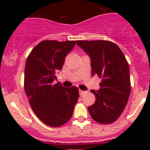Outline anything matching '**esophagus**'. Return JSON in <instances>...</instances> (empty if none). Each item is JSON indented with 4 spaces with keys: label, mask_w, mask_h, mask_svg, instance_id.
<instances>
[{
    "label": "esophagus",
    "mask_w": 150,
    "mask_h": 150,
    "mask_svg": "<svg viewBox=\"0 0 150 150\" xmlns=\"http://www.w3.org/2000/svg\"><path fill=\"white\" fill-rule=\"evenodd\" d=\"M85 93H86V91H84L81 90V89L79 90V93H80V95H81V96H83V95Z\"/></svg>",
    "instance_id": "34e87169"
}]
</instances>
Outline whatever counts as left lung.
Masks as SVG:
<instances>
[{
	"mask_svg": "<svg viewBox=\"0 0 150 150\" xmlns=\"http://www.w3.org/2000/svg\"><path fill=\"white\" fill-rule=\"evenodd\" d=\"M76 43L91 57L92 75L102 80L99 91H91L96 101L88 108L89 114L99 123H112L122 114L131 93L128 62L111 41L77 40Z\"/></svg>",
	"mask_w": 150,
	"mask_h": 150,
	"instance_id": "1",
	"label": "left lung"
}]
</instances>
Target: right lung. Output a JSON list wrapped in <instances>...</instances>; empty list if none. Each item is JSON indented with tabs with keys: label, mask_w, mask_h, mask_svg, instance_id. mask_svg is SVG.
Returning a JSON list of instances; mask_svg holds the SVG:
<instances>
[{
	"label": "right lung",
	"mask_w": 150,
	"mask_h": 150,
	"mask_svg": "<svg viewBox=\"0 0 150 150\" xmlns=\"http://www.w3.org/2000/svg\"><path fill=\"white\" fill-rule=\"evenodd\" d=\"M75 45V40H43L27 59L25 93L35 114L48 126L59 127L69 121L79 98L77 87L65 88L54 82Z\"/></svg>",
	"instance_id": "add662e5"
}]
</instances>
